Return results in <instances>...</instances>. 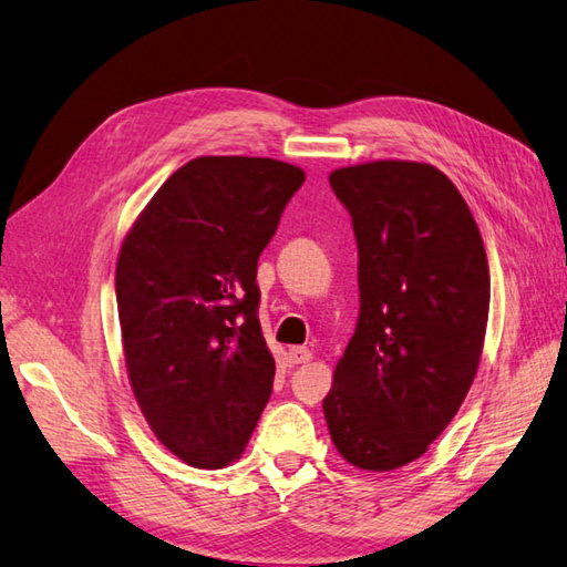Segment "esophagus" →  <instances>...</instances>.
I'll return each mask as SVG.
<instances>
[{"label":"esophagus","instance_id":"34e87169","mask_svg":"<svg viewBox=\"0 0 567 567\" xmlns=\"http://www.w3.org/2000/svg\"><path fill=\"white\" fill-rule=\"evenodd\" d=\"M310 358H312V351L306 349V347H296V349L288 351V363H291V365L310 363Z\"/></svg>","mask_w":567,"mask_h":567}]
</instances>
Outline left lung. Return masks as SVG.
Instances as JSON below:
<instances>
[{"label": "left lung", "instance_id": "left-lung-1", "mask_svg": "<svg viewBox=\"0 0 567 567\" xmlns=\"http://www.w3.org/2000/svg\"><path fill=\"white\" fill-rule=\"evenodd\" d=\"M351 214L361 315L322 409L341 457L419 460L472 388L491 274L476 220L433 165L375 161L329 175Z\"/></svg>", "mask_w": 567, "mask_h": 567}]
</instances>
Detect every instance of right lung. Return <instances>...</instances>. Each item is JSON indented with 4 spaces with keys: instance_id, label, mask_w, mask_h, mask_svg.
<instances>
[{
    "instance_id": "right-lung-1",
    "label": "right lung",
    "mask_w": 567,
    "mask_h": 567,
    "mask_svg": "<svg viewBox=\"0 0 567 567\" xmlns=\"http://www.w3.org/2000/svg\"><path fill=\"white\" fill-rule=\"evenodd\" d=\"M302 183L281 161L195 158L122 243L115 293L132 390L151 431L192 466L236 460L271 396L257 259Z\"/></svg>"
}]
</instances>
